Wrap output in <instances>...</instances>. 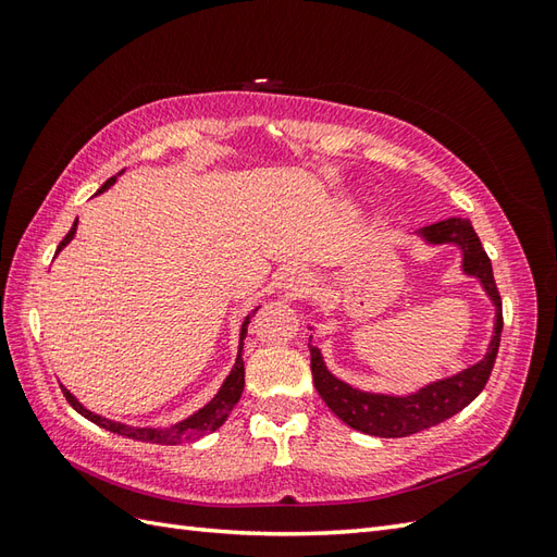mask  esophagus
Listing matches in <instances>:
<instances>
[{
    "instance_id": "esophagus-1",
    "label": "esophagus",
    "mask_w": 557,
    "mask_h": 557,
    "mask_svg": "<svg viewBox=\"0 0 557 557\" xmlns=\"http://www.w3.org/2000/svg\"><path fill=\"white\" fill-rule=\"evenodd\" d=\"M309 287H311V277L301 270H287L280 282V289L285 292V297H299V294Z\"/></svg>"
}]
</instances>
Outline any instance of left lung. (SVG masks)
<instances>
[{
    "mask_svg": "<svg viewBox=\"0 0 557 557\" xmlns=\"http://www.w3.org/2000/svg\"><path fill=\"white\" fill-rule=\"evenodd\" d=\"M425 244L441 246V244H455L461 251V270L465 275L476 277L481 282L483 292L488 294L491 304L495 306V321H493V335L488 342V349L483 359L476 361L469 369H461L455 375L441 377V381L429 383L419 387L417 393L409 395H385V393H366V389L354 387L337 375L330 373L323 361V354L318 347L311 349V373L313 385L318 395L323 397L330 411L351 425L354 431L377 435V437H407L411 433H419L447 421L455 417L467 405H471L479 397V393L486 387L495 357H498L500 347V333H503V301L498 287L493 280L491 258L486 256L481 246L471 222L465 218H449L435 224H429L417 232ZM313 339V337H311Z\"/></svg>",
    "mask_w": 557,
    "mask_h": 557,
    "instance_id": "1",
    "label": "left lung"
}]
</instances>
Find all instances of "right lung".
<instances>
[{"instance_id":"obj_1","label":"right lung","mask_w":557,"mask_h":557,"mask_svg":"<svg viewBox=\"0 0 557 557\" xmlns=\"http://www.w3.org/2000/svg\"><path fill=\"white\" fill-rule=\"evenodd\" d=\"M122 174V172H120ZM116 182V176H112V180L104 182L98 194L108 191V188ZM76 227H78V220L74 222V227L69 230V234L62 239V244L57 246V253L62 251V248L74 239L76 234ZM258 311L256 309L248 313L244 318L242 323V333H239V354H236V361H234V369L230 371V375L224 377L222 387L218 389V395L212 397L206 407H200L196 413H191V417H186L184 421L174 423V425H168V429H138V425H126V423H120V421H112V419H104L100 417V413H92L90 409H86L81 405V401L69 393V389L62 385V393L66 397V401L71 407H74L81 417H86L88 421H92L96 425H100V429L104 431H112L116 435H124V437H134V441H144V443H158V445H180V443H186V441H198V437H203L212 431H218L220 425L227 421L230 411L236 407V401H239L242 393H244V359H242V349H244V337H246V327H248V321H251V315Z\"/></svg>"}]
</instances>
